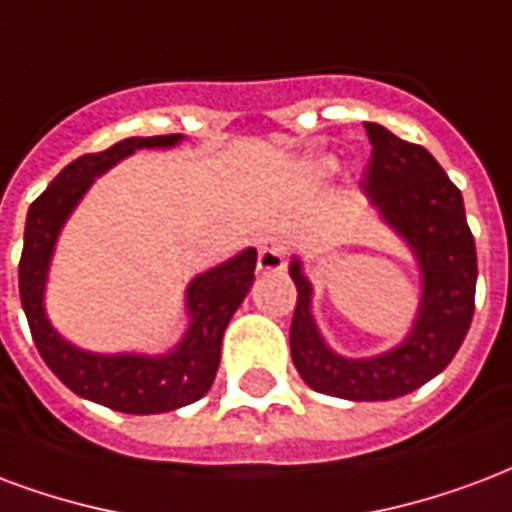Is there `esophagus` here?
<instances>
[{
	"label": "esophagus",
	"mask_w": 512,
	"mask_h": 512,
	"mask_svg": "<svg viewBox=\"0 0 512 512\" xmlns=\"http://www.w3.org/2000/svg\"><path fill=\"white\" fill-rule=\"evenodd\" d=\"M285 244L276 238H266L257 246V271L260 274H276L285 268Z\"/></svg>",
	"instance_id": "esophagus-1"
}]
</instances>
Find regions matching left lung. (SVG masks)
Listing matches in <instances>:
<instances>
[{
    "instance_id": "1",
    "label": "left lung",
    "mask_w": 512,
    "mask_h": 512,
    "mask_svg": "<svg viewBox=\"0 0 512 512\" xmlns=\"http://www.w3.org/2000/svg\"><path fill=\"white\" fill-rule=\"evenodd\" d=\"M372 160L363 192L380 217L410 244L420 266L418 317L407 339L374 358L333 352L312 317V282L301 260L290 263L298 301L290 325V355L309 388L350 401L407 396L437 377L458 352L475 314L478 255L461 189L429 151L366 121Z\"/></svg>"
}]
</instances>
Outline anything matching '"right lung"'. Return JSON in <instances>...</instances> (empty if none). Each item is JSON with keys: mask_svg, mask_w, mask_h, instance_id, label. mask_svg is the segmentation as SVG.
Here are the masks:
<instances>
[{"mask_svg": "<svg viewBox=\"0 0 512 512\" xmlns=\"http://www.w3.org/2000/svg\"><path fill=\"white\" fill-rule=\"evenodd\" d=\"M181 135L127 138L111 149L83 154L56 176L26 214L24 252L18 263V290L29 331L48 369L73 393L127 415H157L203 399L217 377L222 336L255 282L257 252L241 255L195 276L187 287L189 328L165 355L116 352L100 355L70 344L48 320L43 306L45 279L64 222L81 203L92 181L138 149H168Z\"/></svg>", "mask_w": 512, "mask_h": 512, "instance_id": "obj_1", "label": "right lung"}]
</instances>
